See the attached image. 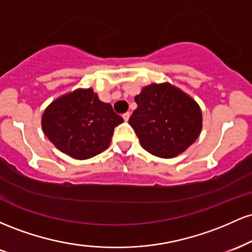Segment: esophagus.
<instances>
[{
    "mask_svg": "<svg viewBox=\"0 0 252 252\" xmlns=\"http://www.w3.org/2000/svg\"><path fill=\"white\" fill-rule=\"evenodd\" d=\"M122 117L124 118V121H128L129 117H130V112H126V114H123Z\"/></svg>",
    "mask_w": 252,
    "mask_h": 252,
    "instance_id": "obj_1",
    "label": "esophagus"
}]
</instances>
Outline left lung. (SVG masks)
I'll use <instances>...</instances> for the list:
<instances>
[{"label": "left lung", "instance_id": "left-lung-1", "mask_svg": "<svg viewBox=\"0 0 252 252\" xmlns=\"http://www.w3.org/2000/svg\"><path fill=\"white\" fill-rule=\"evenodd\" d=\"M129 124L150 154L172 158L195 142L202 128L198 103L172 84H150L135 97Z\"/></svg>", "mask_w": 252, "mask_h": 252}]
</instances>
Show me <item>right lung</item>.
I'll return each instance as SVG.
<instances>
[{"instance_id":"right-lung-1","label":"right lung","mask_w":252,"mask_h":252,"mask_svg":"<svg viewBox=\"0 0 252 252\" xmlns=\"http://www.w3.org/2000/svg\"><path fill=\"white\" fill-rule=\"evenodd\" d=\"M123 118L92 89H78L57 98L43 111V134L60 152L77 160L94 158L109 147Z\"/></svg>"}]
</instances>
